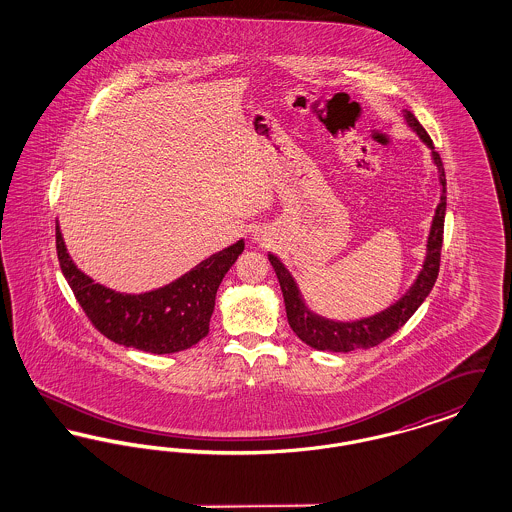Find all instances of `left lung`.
I'll use <instances>...</instances> for the list:
<instances>
[{
	"label": "left lung",
	"instance_id": "1",
	"mask_svg": "<svg viewBox=\"0 0 512 512\" xmlns=\"http://www.w3.org/2000/svg\"><path fill=\"white\" fill-rule=\"evenodd\" d=\"M405 119L414 132L420 136V140L432 149L434 163L438 165L439 182H441V197H439L436 217L432 222V230L428 236V251L422 270L416 278L411 290L405 293L397 303H393L386 311L374 315V317L361 318L355 322H336L328 318L318 317L311 313L293 282L292 274L280 263L278 257L268 255V261L274 268L284 303H286V315L297 338L311 345L318 351H334V353H347L355 349H368L393 336L414 311L422 305V301L432 292L436 280H438L439 261H441V245H443V222H445V207H447V188H445V171L438 151L434 149L432 138L422 128V124L416 121L411 111H405Z\"/></svg>",
	"mask_w": 512,
	"mask_h": 512
}]
</instances>
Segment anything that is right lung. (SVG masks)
I'll use <instances>...</instances> for the list:
<instances>
[{
	"label": "right lung",
	"mask_w": 512,
	"mask_h": 512,
	"mask_svg": "<svg viewBox=\"0 0 512 512\" xmlns=\"http://www.w3.org/2000/svg\"><path fill=\"white\" fill-rule=\"evenodd\" d=\"M55 245L76 301L99 332L126 347L165 355L184 351L209 334L220 282L242 255L245 244L240 240L201 261L169 286L138 295L113 292L78 270L67 253L59 224L55 226Z\"/></svg>",
	"instance_id": "1"
}]
</instances>
